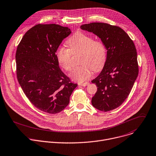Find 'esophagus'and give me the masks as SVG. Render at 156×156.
<instances>
[{"instance_id": "obj_1", "label": "esophagus", "mask_w": 156, "mask_h": 156, "mask_svg": "<svg viewBox=\"0 0 156 156\" xmlns=\"http://www.w3.org/2000/svg\"><path fill=\"white\" fill-rule=\"evenodd\" d=\"M90 83L88 82H85V83H78V84L79 86H82V87H87V86Z\"/></svg>"}]
</instances>
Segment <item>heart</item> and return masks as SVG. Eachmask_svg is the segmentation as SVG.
I'll use <instances>...</instances> for the list:
<instances>
[{"label": "heart", "mask_w": 156, "mask_h": 156, "mask_svg": "<svg viewBox=\"0 0 156 156\" xmlns=\"http://www.w3.org/2000/svg\"><path fill=\"white\" fill-rule=\"evenodd\" d=\"M66 44L68 48L60 47L56 51V59L59 65L65 70L70 71L72 53L81 51L80 63L75 67L69 76L73 80L83 82L87 80L92 73L100 71L106 61V49L103 42L87 34L76 32L69 37Z\"/></svg>", "instance_id": "b5f03b06"}]
</instances>
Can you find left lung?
I'll return each mask as SVG.
<instances>
[{"label": "left lung", "instance_id": "1", "mask_svg": "<svg viewBox=\"0 0 156 156\" xmlns=\"http://www.w3.org/2000/svg\"><path fill=\"white\" fill-rule=\"evenodd\" d=\"M80 28L100 38L107 50L103 69L91 81L98 87L91 99L92 105L104 112L115 109L128 96L138 75L137 51L134 42L118 26L93 22L82 25Z\"/></svg>", "mask_w": 156, "mask_h": 156}]
</instances>
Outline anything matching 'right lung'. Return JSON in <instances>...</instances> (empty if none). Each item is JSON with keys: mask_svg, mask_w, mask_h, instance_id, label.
<instances>
[{"mask_svg": "<svg viewBox=\"0 0 156 156\" xmlns=\"http://www.w3.org/2000/svg\"><path fill=\"white\" fill-rule=\"evenodd\" d=\"M70 34L68 27L38 24L25 34L17 48L20 85L35 107L49 114L63 111L78 86L63 73L56 56V50Z\"/></svg>", "mask_w": 156, "mask_h": 156, "instance_id": "add662e5", "label": "right lung"}]
</instances>
